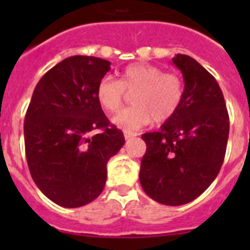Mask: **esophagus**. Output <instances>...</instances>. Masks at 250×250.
<instances>
[{"label": "esophagus", "instance_id": "esophagus-1", "mask_svg": "<svg viewBox=\"0 0 250 250\" xmlns=\"http://www.w3.org/2000/svg\"><path fill=\"white\" fill-rule=\"evenodd\" d=\"M136 136V133L131 132V131H125V140H129V139H132V137Z\"/></svg>", "mask_w": 250, "mask_h": 250}]
</instances>
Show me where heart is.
<instances>
[{"instance_id": "obj_1", "label": "heart", "mask_w": 250, "mask_h": 250, "mask_svg": "<svg viewBox=\"0 0 250 250\" xmlns=\"http://www.w3.org/2000/svg\"><path fill=\"white\" fill-rule=\"evenodd\" d=\"M132 94V107L122 110L113 123L125 131H135L149 125L168 121L180 107L184 85L180 76L164 72L148 63L129 64L122 71L121 80L104 76L97 84L96 96L100 105L109 113H117Z\"/></svg>"}]
</instances>
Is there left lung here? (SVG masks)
Listing matches in <instances>:
<instances>
[{"label": "left lung", "instance_id": "8db88e82", "mask_svg": "<svg viewBox=\"0 0 250 250\" xmlns=\"http://www.w3.org/2000/svg\"><path fill=\"white\" fill-rule=\"evenodd\" d=\"M184 94L180 107L146 144L140 184L149 197L168 206L193 201L219 174L229 140V118L217 80L197 61L176 54Z\"/></svg>", "mask_w": 250, "mask_h": 250}]
</instances>
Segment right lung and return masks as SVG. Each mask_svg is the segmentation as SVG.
Returning <instances> with one entry per match:
<instances>
[{
    "label": "right lung",
    "mask_w": 250,
    "mask_h": 250,
    "mask_svg": "<svg viewBox=\"0 0 250 250\" xmlns=\"http://www.w3.org/2000/svg\"><path fill=\"white\" fill-rule=\"evenodd\" d=\"M109 70V61L97 57H68L33 90L24 119L25 157L33 182L57 205L80 208L96 200L107 161L125 145L96 96Z\"/></svg>",
    "instance_id": "right-lung-1"
}]
</instances>
